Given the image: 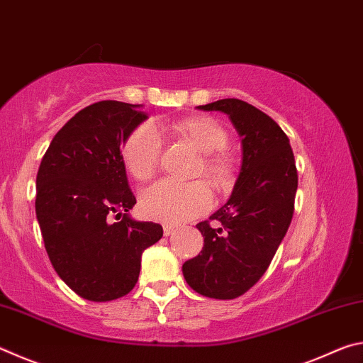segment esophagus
Segmentation results:
<instances>
[{
	"instance_id": "1",
	"label": "esophagus",
	"mask_w": 363,
	"mask_h": 363,
	"mask_svg": "<svg viewBox=\"0 0 363 363\" xmlns=\"http://www.w3.org/2000/svg\"><path fill=\"white\" fill-rule=\"evenodd\" d=\"M176 229H177V227H176V225H173V224H167V225H163V233H164V237H169L171 233H173Z\"/></svg>"
}]
</instances>
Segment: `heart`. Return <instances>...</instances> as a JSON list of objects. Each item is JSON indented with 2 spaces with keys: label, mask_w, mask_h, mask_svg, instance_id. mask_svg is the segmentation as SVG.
I'll use <instances>...</instances> for the list:
<instances>
[{
  "label": "heart",
  "mask_w": 363,
  "mask_h": 363,
  "mask_svg": "<svg viewBox=\"0 0 363 363\" xmlns=\"http://www.w3.org/2000/svg\"><path fill=\"white\" fill-rule=\"evenodd\" d=\"M164 128L203 153L196 168V176H205L219 190L229 186L233 164L224 152L229 144V134L216 120L211 116H190L171 121ZM162 152V134L153 123L145 121L134 128L123 144V163L134 179L147 181L157 173ZM211 206L213 194L203 181L176 182L164 179L144 190L140 196V210L144 216L168 224L201 216Z\"/></svg>",
  "instance_id": "b5f03b06"
}]
</instances>
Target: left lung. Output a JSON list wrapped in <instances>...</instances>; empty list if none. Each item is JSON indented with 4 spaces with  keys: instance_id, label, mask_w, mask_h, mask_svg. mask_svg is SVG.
<instances>
[{
    "instance_id": "obj_1",
    "label": "left lung",
    "mask_w": 363,
    "mask_h": 363,
    "mask_svg": "<svg viewBox=\"0 0 363 363\" xmlns=\"http://www.w3.org/2000/svg\"><path fill=\"white\" fill-rule=\"evenodd\" d=\"M224 112L242 136L243 162L230 199L196 224L203 250L184 262L189 286L206 298L233 299L266 272L294 213L298 171L284 130L269 115L240 99L200 106Z\"/></svg>"
}]
</instances>
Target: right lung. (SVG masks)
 Masks as SVG:
<instances>
[{"label": "right lung", "mask_w": 363, "mask_h": 363, "mask_svg": "<svg viewBox=\"0 0 363 363\" xmlns=\"http://www.w3.org/2000/svg\"><path fill=\"white\" fill-rule=\"evenodd\" d=\"M145 118L140 106L91 104L60 128L36 174V219L49 261L88 301L104 303L130 293L143 251L163 237L160 224L128 216L136 196L120 147Z\"/></svg>", "instance_id": "1"}]
</instances>
